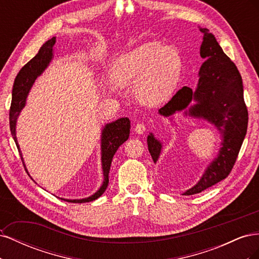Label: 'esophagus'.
<instances>
[{
  "mask_svg": "<svg viewBox=\"0 0 259 259\" xmlns=\"http://www.w3.org/2000/svg\"><path fill=\"white\" fill-rule=\"evenodd\" d=\"M134 131L137 133V134H144V133L146 132V125L142 124V123L136 124Z\"/></svg>",
  "mask_w": 259,
  "mask_h": 259,
  "instance_id": "obj_1",
  "label": "esophagus"
}]
</instances>
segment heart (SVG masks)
<instances>
[{
	"mask_svg": "<svg viewBox=\"0 0 259 259\" xmlns=\"http://www.w3.org/2000/svg\"><path fill=\"white\" fill-rule=\"evenodd\" d=\"M182 71L179 52L155 41L119 55L110 66L113 83L121 88L135 84V97L148 106L162 105L171 97Z\"/></svg>",
	"mask_w": 259,
	"mask_h": 259,
	"instance_id": "b5f03b06",
	"label": "heart"
}]
</instances>
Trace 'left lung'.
I'll return each mask as SVG.
<instances>
[{
	"mask_svg": "<svg viewBox=\"0 0 259 259\" xmlns=\"http://www.w3.org/2000/svg\"><path fill=\"white\" fill-rule=\"evenodd\" d=\"M200 31L203 33L200 55L204 62L200 68L197 89L192 91L184 86L160 109L159 114L173 121L171 116L175 113L184 112L185 116L207 121L221 133L222 147L199 182L186 190L184 195L199 193L229 175L245 138L248 122L242 77L238 68L224 53L208 29L200 28ZM147 144L153 162L156 163L163 143L150 133Z\"/></svg>",
	"mask_w": 259,
	"mask_h": 259,
	"instance_id": "1",
	"label": "left lung"
}]
</instances>
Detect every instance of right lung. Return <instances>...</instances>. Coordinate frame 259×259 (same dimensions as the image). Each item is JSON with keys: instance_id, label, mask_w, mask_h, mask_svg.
<instances>
[{"instance_id": "right-lung-1", "label": "right lung", "mask_w": 259, "mask_h": 259, "mask_svg": "<svg viewBox=\"0 0 259 259\" xmlns=\"http://www.w3.org/2000/svg\"><path fill=\"white\" fill-rule=\"evenodd\" d=\"M56 43V37H52L51 40L46 41L42 48L38 51L35 56L31 59L27 65L23 66L19 73L17 74L16 79H15L14 86H13V93H12V105L10 110V127L12 136L16 143L18 148L19 154L21 156V160L23 163V166L26 167L25 162H23L22 153L20 150V147L16 136V125L18 116L21 110L26 106L27 97L29 95V92L32 88L37 76H40L44 70L49 67L50 62L54 57V45ZM130 128H131V122L128 117H121L119 120H115L111 123L106 124L103 131H101V137H100V149H101V167H103V174H104V182L103 185L100 186L99 189L90 197L84 199H62L68 202H77V203H84V202H91L98 199L101 194H103L109 184V170H110L111 162L113 159V155L116 152L119 147L126 142L130 136ZM27 170V168H26Z\"/></svg>"}]
</instances>
